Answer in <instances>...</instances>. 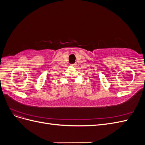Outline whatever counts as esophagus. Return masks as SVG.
Returning a JSON list of instances; mask_svg holds the SVG:
<instances>
[{
	"label": "esophagus",
	"mask_w": 145,
	"mask_h": 145,
	"mask_svg": "<svg viewBox=\"0 0 145 145\" xmlns=\"http://www.w3.org/2000/svg\"><path fill=\"white\" fill-rule=\"evenodd\" d=\"M71 66H75V65H76V64H72V65H71Z\"/></svg>",
	"instance_id": "34e87169"
}]
</instances>
